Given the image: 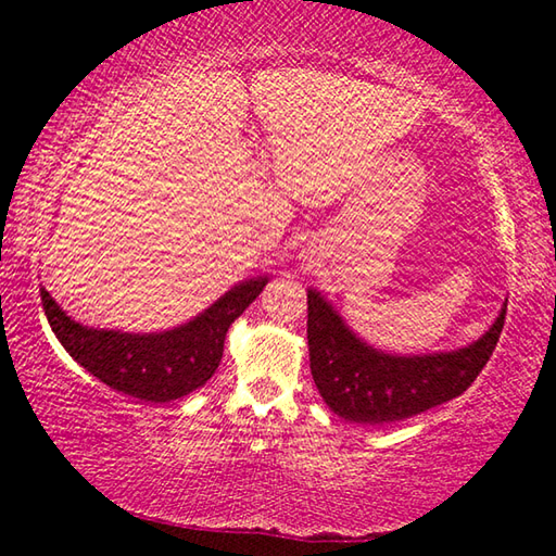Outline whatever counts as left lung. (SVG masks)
Listing matches in <instances>:
<instances>
[{
  "instance_id": "obj_1",
  "label": "left lung",
  "mask_w": 556,
  "mask_h": 556,
  "mask_svg": "<svg viewBox=\"0 0 556 556\" xmlns=\"http://www.w3.org/2000/svg\"><path fill=\"white\" fill-rule=\"evenodd\" d=\"M308 361L316 390L338 417L355 425H392L464 394L501 338L507 301L493 326L456 351L400 355L357 336L321 291L308 289Z\"/></svg>"
}]
</instances>
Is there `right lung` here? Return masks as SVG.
I'll return each instance as SVG.
<instances>
[{
  "instance_id": "obj_1",
  "label": "right lung",
  "mask_w": 556,
  "mask_h": 556,
  "mask_svg": "<svg viewBox=\"0 0 556 556\" xmlns=\"http://www.w3.org/2000/svg\"><path fill=\"white\" fill-rule=\"evenodd\" d=\"M267 281L269 277L262 275L244 279L191 321L159 333L83 326L65 314L43 287L41 304L51 331L75 363L112 390L162 404L186 397L213 378L228 328L260 296Z\"/></svg>"
}]
</instances>
